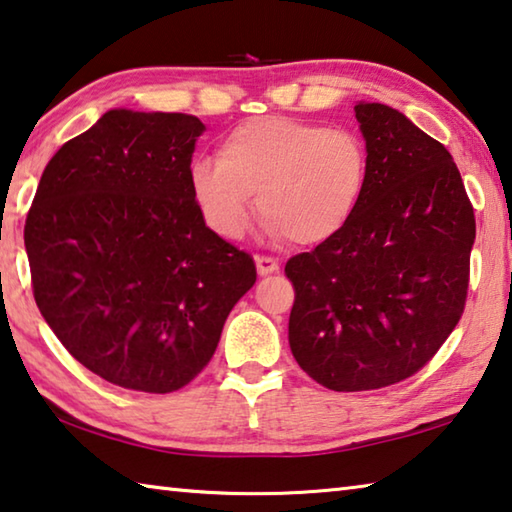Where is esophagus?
Here are the masks:
<instances>
[{
    "label": "esophagus",
    "mask_w": 512,
    "mask_h": 512,
    "mask_svg": "<svg viewBox=\"0 0 512 512\" xmlns=\"http://www.w3.org/2000/svg\"><path fill=\"white\" fill-rule=\"evenodd\" d=\"M256 270H258V274H261V276H267V274L279 272L281 265L272 256H256Z\"/></svg>",
    "instance_id": "34e87169"
}]
</instances>
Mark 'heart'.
<instances>
[{
    "label": "heart",
    "mask_w": 512,
    "mask_h": 512,
    "mask_svg": "<svg viewBox=\"0 0 512 512\" xmlns=\"http://www.w3.org/2000/svg\"><path fill=\"white\" fill-rule=\"evenodd\" d=\"M370 183V154L354 131L256 117L217 142L215 163L188 170L190 197L215 236L238 240L251 197L274 238L313 247L331 240L356 215Z\"/></svg>",
    "instance_id": "b5f03b06"
}]
</instances>
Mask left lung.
<instances>
[{
    "label": "left lung",
    "mask_w": 512,
    "mask_h": 512,
    "mask_svg": "<svg viewBox=\"0 0 512 512\" xmlns=\"http://www.w3.org/2000/svg\"><path fill=\"white\" fill-rule=\"evenodd\" d=\"M370 183L338 236L292 256L288 338L313 381L379 390L420 372L465 311L474 208L442 142L385 104L354 106Z\"/></svg>",
    "instance_id": "obj_1"
}]
</instances>
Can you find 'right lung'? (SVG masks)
Instances as JSON below:
<instances>
[{
  "instance_id": "right-lung-1",
  "label": "right lung",
  "mask_w": 512,
  "mask_h": 512,
  "mask_svg": "<svg viewBox=\"0 0 512 512\" xmlns=\"http://www.w3.org/2000/svg\"><path fill=\"white\" fill-rule=\"evenodd\" d=\"M201 131L186 113L108 111L52 156L29 208L40 313L83 367L120 388L188 385L256 283L254 258L215 236L190 197Z\"/></svg>"
}]
</instances>
